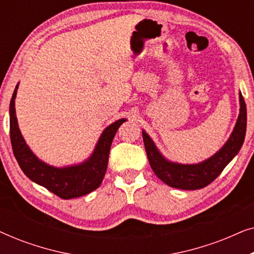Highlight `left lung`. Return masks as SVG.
<instances>
[{"label":"left lung","mask_w":254,"mask_h":254,"mask_svg":"<svg viewBox=\"0 0 254 254\" xmlns=\"http://www.w3.org/2000/svg\"><path fill=\"white\" fill-rule=\"evenodd\" d=\"M241 111L236 126L227 143L220 151L199 164H178L163 157L154 142L145 131H142L143 142L150 166L155 175L166 185L179 190H200L213 183L223 171L229 162L241 150L246 133V104L239 93Z\"/></svg>","instance_id":"8db88e82"}]
</instances>
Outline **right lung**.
<instances>
[{
    "mask_svg": "<svg viewBox=\"0 0 254 254\" xmlns=\"http://www.w3.org/2000/svg\"><path fill=\"white\" fill-rule=\"evenodd\" d=\"M17 88L18 85L16 86L10 100V140L13 155L22 171L32 182L44 186L64 200L83 196L98 189L105 176L114 135L126 119L116 121L103 131L95 151L88 161L68 168H54L39 161L27 147L20 134L15 110Z\"/></svg>",
    "mask_w": 254,
    "mask_h": 254,
    "instance_id": "obj_1",
    "label": "right lung"
}]
</instances>
